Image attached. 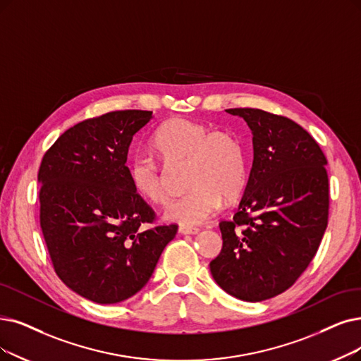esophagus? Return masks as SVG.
<instances>
[{
    "label": "esophagus",
    "mask_w": 361,
    "mask_h": 361,
    "mask_svg": "<svg viewBox=\"0 0 361 361\" xmlns=\"http://www.w3.org/2000/svg\"><path fill=\"white\" fill-rule=\"evenodd\" d=\"M179 233L180 234H191V235H194V234H197L198 233V228L197 226H188V225H180L179 226Z\"/></svg>",
    "instance_id": "1"
}]
</instances>
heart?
<instances>
[{"label":"heart","mask_w":361,"mask_h":361,"mask_svg":"<svg viewBox=\"0 0 361 361\" xmlns=\"http://www.w3.org/2000/svg\"><path fill=\"white\" fill-rule=\"evenodd\" d=\"M151 149L164 166L182 161L186 166L188 192L173 198L164 219L179 225H197L219 209L224 198H234L246 183V154L240 140L228 132L212 130L206 124L173 118L157 128ZM133 191L154 204L166 201L163 171L148 157L136 155L127 163Z\"/></svg>","instance_id":"obj_1"}]
</instances>
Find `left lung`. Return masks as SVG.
Here are the masks:
<instances>
[{"label": "left lung", "mask_w": 361, "mask_h": 361, "mask_svg": "<svg viewBox=\"0 0 361 361\" xmlns=\"http://www.w3.org/2000/svg\"><path fill=\"white\" fill-rule=\"evenodd\" d=\"M253 133V164L234 218L221 221L222 250L210 272L241 300L283 293L300 277L324 235L329 218L326 155L290 118L233 108Z\"/></svg>", "instance_id": "8db88e82"}]
</instances>
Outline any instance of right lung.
<instances>
[{
	"label": "right lung",
	"instance_id": "obj_1",
	"mask_svg": "<svg viewBox=\"0 0 361 361\" xmlns=\"http://www.w3.org/2000/svg\"><path fill=\"white\" fill-rule=\"evenodd\" d=\"M152 111H112L59 136L38 170L39 225L53 268L71 290L117 304L148 283L178 225H155V212L127 175L133 136Z\"/></svg>",
	"mask_w": 361,
	"mask_h": 361
}]
</instances>
